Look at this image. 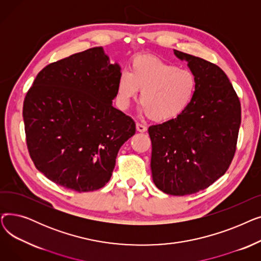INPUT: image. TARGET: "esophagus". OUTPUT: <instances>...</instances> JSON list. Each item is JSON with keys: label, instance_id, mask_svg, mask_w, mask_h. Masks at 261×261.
Here are the masks:
<instances>
[{"label": "esophagus", "instance_id": "34e87169", "mask_svg": "<svg viewBox=\"0 0 261 261\" xmlns=\"http://www.w3.org/2000/svg\"><path fill=\"white\" fill-rule=\"evenodd\" d=\"M136 130H138L139 132H146L147 131V127L142 125V123L138 122V123H136Z\"/></svg>", "mask_w": 261, "mask_h": 261}]
</instances>
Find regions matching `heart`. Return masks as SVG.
Returning a JSON list of instances; mask_svg holds the SVG:
<instances>
[{
    "label": "heart",
    "mask_w": 261,
    "mask_h": 261,
    "mask_svg": "<svg viewBox=\"0 0 261 261\" xmlns=\"http://www.w3.org/2000/svg\"><path fill=\"white\" fill-rule=\"evenodd\" d=\"M196 87V76L191 71L145 55L132 60L129 73L119 75L117 106L120 110H127L141 91L143 111L153 120L166 121L181 115L188 108Z\"/></svg>",
    "instance_id": "1"
}]
</instances>
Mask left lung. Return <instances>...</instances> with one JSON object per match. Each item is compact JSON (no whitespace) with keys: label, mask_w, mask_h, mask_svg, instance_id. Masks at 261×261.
Segmentation results:
<instances>
[{"label":"left lung","mask_w":261,"mask_h":261,"mask_svg":"<svg viewBox=\"0 0 261 261\" xmlns=\"http://www.w3.org/2000/svg\"><path fill=\"white\" fill-rule=\"evenodd\" d=\"M196 76L194 98L177 117L148 129L151 172L163 193L185 196L211 186L228 169L236 151L241 106L218 65L173 49Z\"/></svg>","instance_id":"obj_1"}]
</instances>
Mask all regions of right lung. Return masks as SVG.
I'll list each match as a JSON object with an SVG mask.
<instances>
[{
    "mask_svg": "<svg viewBox=\"0 0 261 261\" xmlns=\"http://www.w3.org/2000/svg\"><path fill=\"white\" fill-rule=\"evenodd\" d=\"M120 66L102 47L46 65L23 105L26 143L36 168L78 193L103 187L135 122L112 106Z\"/></svg>",
    "mask_w": 261,
    "mask_h": 261,
    "instance_id": "1",
    "label": "right lung"
}]
</instances>
